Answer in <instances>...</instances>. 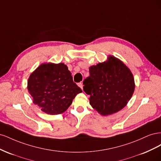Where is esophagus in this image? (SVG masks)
Masks as SVG:
<instances>
[{"mask_svg":"<svg viewBox=\"0 0 161 161\" xmlns=\"http://www.w3.org/2000/svg\"><path fill=\"white\" fill-rule=\"evenodd\" d=\"M78 85H79V86L82 89V88H83V85H82V82H79V83H78Z\"/></svg>","mask_w":161,"mask_h":161,"instance_id":"34e87169","label":"esophagus"}]
</instances>
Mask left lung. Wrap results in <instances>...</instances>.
I'll return each instance as SVG.
<instances>
[{"label":"left lung","mask_w":161,"mask_h":161,"mask_svg":"<svg viewBox=\"0 0 161 161\" xmlns=\"http://www.w3.org/2000/svg\"><path fill=\"white\" fill-rule=\"evenodd\" d=\"M90 76L83 82V90L90 95L91 105L103 115L116 113L128 103L134 89L133 75L118 58L89 68Z\"/></svg>","instance_id":"left-lung-1"}]
</instances>
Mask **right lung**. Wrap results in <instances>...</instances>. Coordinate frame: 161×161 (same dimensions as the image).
Wrapping results in <instances>:
<instances>
[{"label": "right lung", "mask_w": 161, "mask_h": 161, "mask_svg": "<svg viewBox=\"0 0 161 161\" xmlns=\"http://www.w3.org/2000/svg\"><path fill=\"white\" fill-rule=\"evenodd\" d=\"M27 89L33 103L50 115L64 112L76 95L82 92L63 63L40 65L29 78Z\"/></svg>", "instance_id": "right-lung-1"}]
</instances>
